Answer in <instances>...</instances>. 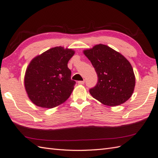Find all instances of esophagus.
Returning <instances> with one entry per match:
<instances>
[{
  "mask_svg": "<svg viewBox=\"0 0 158 158\" xmlns=\"http://www.w3.org/2000/svg\"><path fill=\"white\" fill-rule=\"evenodd\" d=\"M78 83H79V84H80V85H83V84L85 83V80L79 81H78Z\"/></svg>",
  "mask_w": 158,
  "mask_h": 158,
  "instance_id": "1",
  "label": "esophagus"
}]
</instances>
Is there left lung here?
Segmentation results:
<instances>
[{
	"label": "left lung",
	"mask_w": 158,
	"mask_h": 158,
	"mask_svg": "<svg viewBox=\"0 0 158 158\" xmlns=\"http://www.w3.org/2000/svg\"><path fill=\"white\" fill-rule=\"evenodd\" d=\"M98 75L96 86L89 93L101 103L118 106L127 101L133 93L135 77L130 62L122 54L104 44L84 50Z\"/></svg>",
	"instance_id": "left-lung-1"
}]
</instances>
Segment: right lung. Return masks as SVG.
Wrapping results in <instances>:
<instances>
[{
    "mask_svg": "<svg viewBox=\"0 0 158 158\" xmlns=\"http://www.w3.org/2000/svg\"><path fill=\"white\" fill-rule=\"evenodd\" d=\"M75 54L61 46L48 50L29 63L25 87L31 101L42 108H52L71 96L76 83L71 79L68 62Z\"/></svg>",
    "mask_w": 158,
    "mask_h": 158,
    "instance_id": "right-lung-1",
    "label": "right lung"
}]
</instances>
